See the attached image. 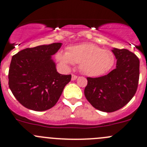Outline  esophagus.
<instances>
[{"mask_svg":"<svg viewBox=\"0 0 147 147\" xmlns=\"http://www.w3.org/2000/svg\"><path fill=\"white\" fill-rule=\"evenodd\" d=\"M78 78V76L75 75H72V80H75Z\"/></svg>","mask_w":147,"mask_h":147,"instance_id":"obj_1","label":"esophagus"}]
</instances>
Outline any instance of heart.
Listing matches in <instances>:
<instances>
[{"label":"heart","mask_w":147,"mask_h":147,"mask_svg":"<svg viewBox=\"0 0 147 147\" xmlns=\"http://www.w3.org/2000/svg\"><path fill=\"white\" fill-rule=\"evenodd\" d=\"M57 60L65 66L80 64V69L90 77L107 73L115 65V57L111 50L102 49L93 43H82L70 46L67 51H60L56 55Z\"/></svg>","instance_id":"heart-1"}]
</instances>
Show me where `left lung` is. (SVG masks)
<instances>
[{
  "label": "left lung",
  "instance_id": "8db88e82",
  "mask_svg": "<svg viewBox=\"0 0 147 147\" xmlns=\"http://www.w3.org/2000/svg\"><path fill=\"white\" fill-rule=\"evenodd\" d=\"M116 68L100 78H87L84 96L95 109L112 112L125 106L137 92L139 60L127 49L114 48Z\"/></svg>",
  "mask_w": 147,
  "mask_h": 147
}]
</instances>
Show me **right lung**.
Returning <instances> with one entry per match:
<instances>
[{"label":"right lung","instance_id":"obj_1","mask_svg":"<svg viewBox=\"0 0 147 147\" xmlns=\"http://www.w3.org/2000/svg\"><path fill=\"white\" fill-rule=\"evenodd\" d=\"M62 43L26 48L12 57L8 84L23 106L34 111H45L55 105L71 75L58 73L51 56Z\"/></svg>","mask_w":147,"mask_h":147}]
</instances>
